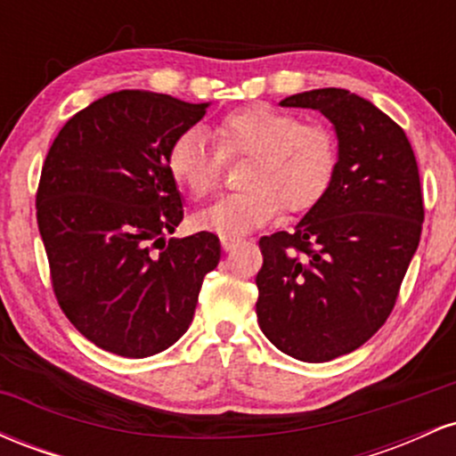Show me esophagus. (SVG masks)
<instances>
[{"label": "esophagus", "mask_w": 456, "mask_h": 456, "mask_svg": "<svg viewBox=\"0 0 456 456\" xmlns=\"http://www.w3.org/2000/svg\"><path fill=\"white\" fill-rule=\"evenodd\" d=\"M221 244H223V248L227 250V253H232V250H235V246H238V240L227 238V235H221Z\"/></svg>", "instance_id": "obj_1"}]
</instances>
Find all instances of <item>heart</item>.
<instances>
[{
  "label": "heart",
  "instance_id": "obj_1",
  "mask_svg": "<svg viewBox=\"0 0 456 456\" xmlns=\"http://www.w3.org/2000/svg\"><path fill=\"white\" fill-rule=\"evenodd\" d=\"M212 139L188 128L171 141L167 169L192 197H206L221 180L224 160L242 159L240 186L197 214L199 227L227 238L255 232L281 208L300 214L326 195L337 169V141L319 122H297L296 115L270 104H246L224 113L212 126Z\"/></svg>",
  "mask_w": 456,
  "mask_h": 456
}]
</instances>
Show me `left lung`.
Returning a JSON list of instances; mask_svg holds the SVG:
<instances>
[{
    "label": "left lung",
    "instance_id": "left-lung-1",
    "mask_svg": "<svg viewBox=\"0 0 456 456\" xmlns=\"http://www.w3.org/2000/svg\"><path fill=\"white\" fill-rule=\"evenodd\" d=\"M281 107L326 115L338 160L296 232L259 240L257 322L282 354L328 362L369 341L395 308L425 221L420 175L399 124L352 92H302Z\"/></svg>",
    "mask_w": 456,
    "mask_h": 456
}]
</instances>
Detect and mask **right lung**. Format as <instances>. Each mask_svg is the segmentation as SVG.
<instances>
[{"mask_svg": "<svg viewBox=\"0 0 456 456\" xmlns=\"http://www.w3.org/2000/svg\"><path fill=\"white\" fill-rule=\"evenodd\" d=\"M208 102L122 90L72 115L43 165L36 218L57 305L87 341L124 358L171 347L191 326L218 235L169 242L184 218L167 150Z\"/></svg>", "mask_w": 456, "mask_h": 456, "instance_id": "right-lung-1", "label": "right lung"}]
</instances>
